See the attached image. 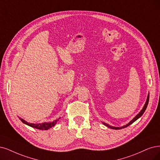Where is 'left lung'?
<instances>
[{"label": "left lung", "instance_id": "8db88e82", "mask_svg": "<svg viewBox=\"0 0 160 160\" xmlns=\"http://www.w3.org/2000/svg\"><path fill=\"white\" fill-rule=\"evenodd\" d=\"M149 93L148 94V96H147V99H146V103H145V104H144V107H143V108H142V109L140 112H139V113L138 114H137V115H136L133 119L130 121L128 124H127L126 125H124V126H122V127H113V126H111V125H108V124H107V123H105V122H102V123L104 125H105L106 127H108V128H111V129H115V130H119V129H121V128H125V127H127L128 126H129L130 125H131L132 123H133L134 121H137L138 119H139V118L143 115V113H144V111H145V110L146 109V108H147V106H148V102H149Z\"/></svg>", "mask_w": 160, "mask_h": 160}]
</instances>
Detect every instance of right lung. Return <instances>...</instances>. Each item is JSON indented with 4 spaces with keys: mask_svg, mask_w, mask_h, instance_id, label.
I'll return each instance as SVG.
<instances>
[{
    "mask_svg": "<svg viewBox=\"0 0 160 160\" xmlns=\"http://www.w3.org/2000/svg\"><path fill=\"white\" fill-rule=\"evenodd\" d=\"M20 120L26 124V125L31 127H33V128H37V129H39V130H48L50 128L54 127L57 121H58V120L61 119V117H59L58 119H56L55 121H53L52 122H42V123H37V124H35V123H30V122H28L27 121H26L25 120H23V119H22V118L19 117Z\"/></svg>",
    "mask_w": 160,
    "mask_h": 160,
    "instance_id": "1",
    "label": "right lung"
}]
</instances>
